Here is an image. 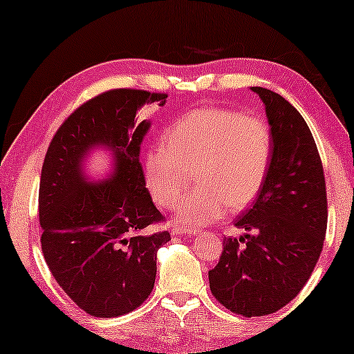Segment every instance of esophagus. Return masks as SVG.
<instances>
[{"label": "esophagus", "instance_id": "esophagus-1", "mask_svg": "<svg viewBox=\"0 0 354 354\" xmlns=\"http://www.w3.org/2000/svg\"><path fill=\"white\" fill-rule=\"evenodd\" d=\"M194 234H199L198 229L194 227H180V225H174L172 227V235H194Z\"/></svg>", "mask_w": 354, "mask_h": 354}]
</instances>
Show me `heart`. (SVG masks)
<instances>
[{
	"label": "heart",
	"mask_w": 354,
	"mask_h": 354,
	"mask_svg": "<svg viewBox=\"0 0 354 354\" xmlns=\"http://www.w3.org/2000/svg\"><path fill=\"white\" fill-rule=\"evenodd\" d=\"M144 155V177L156 204L171 208L191 182L198 185L180 201L177 221L202 225L230 210L252 204L268 177L273 131L259 115L204 106L174 120Z\"/></svg>",
	"instance_id": "obj_1"
}]
</instances>
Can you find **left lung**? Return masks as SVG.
Returning <instances> with one entry per match:
<instances>
[{"mask_svg": "<svg viewBox=\"0 0 354 354\" xmlns=\"http://www.w3.org/2000/svg\"><path fill=\"white\" fill-rule=\"evenodd\" d=\"M273 131V160L254 205L235 227L254 234L223 240L208 271L219 303L243 317H262L297 297L320 257L328 224L326 183L308 124L282 95L251 88Z\"/></svg>", "mask_w": 354, "mask_h": 354, "instance_id": "left-lung-1", "label": "left lung"}]
</instances>
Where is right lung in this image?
Wrapping results in <instances>:
<instances>
[{
	"label": "right lung",
	"mask_w": 354,
	"mask_h": 354,
	"mask_svg": "<svg viewBox=\"0 0 354 354\" xmlns=\"http://www.w3.org/2000/svg\"><path fill=\"white\" fill-rule=\"evenodd\" d=\"M166 94L113 89L91 98L64 120L46 150L39 187L40 245L51 274L92 317H119L139 308L155 283L156 251L167 230L141 232L165 221L153 205L139 163L150 122L135 124L144 105H165ZM112 150L115 171L87 180L91 148Z\"/></svg>",
	"instance_id": "obj_1"
}]
</instances>
